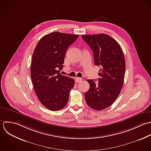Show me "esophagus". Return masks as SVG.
I'll return each mask as SVG.
<instances>
[{
	"instance_id": "obj_1",
	"label": "esophagus",
	"mask_w": 151,
	"mask_h": 151,
	"mask_svg": "<svg viewBox=\"0 0 151 151\" xmlns=\"http://www.w3.org/2000/svg\"><path fill=\"white\" fill-rule=\"evenodd\" d=\"M75 82H76V83H79V82H81V81H82V79L81 78H76L75 79Z\"/></svg>"
}]
</instances>
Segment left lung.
<instances>
[{
	"label": "left lung",
	"instance_id": "obj_1",
	"mask_svg": "<svg viewBox=\"0 0 151 151\" xmlns=\"http://www.w3.org/2000/svg\"><path fill=\"white\" fill-rule=\"evenodd\" d=\"M93 52L95 66L101 67L98 83L88 79L90 88L85 93L88 105L96 111L114 104L122 88L125 73V59L119 44L104 34L82 35Z\"/></svg>",
	"mask_w": 151,
	"mask_h": 151
}]
</instances>
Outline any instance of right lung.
<instances>
[{"instance_id":"add662e5","label":"right lung","mask_w":151,"mask_h":151,"mask_svg":"<svg viewBox=\"0 0 151 151\" xmlns=\"http://www.w3.org/2000/svg\"><path fill=\"white\" fill-rule=\"evenodd\" d=\"M79 37L58 32L49 33L38 42L32 55L30 76L35 93L47 109L57 111L67 104L74 79L61 75L68 47Z\"/></svg>"}]
</instances>
